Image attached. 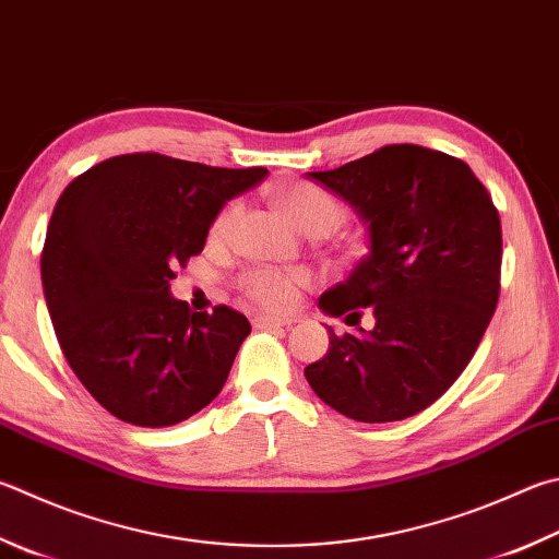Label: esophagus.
I'll return each instance as SVG.
<instances>
[{"mask_svg": "<svg viewBox=\"0 0 559 559\" xmlns=\"http://www.w3.org/2000/svg\"><path fill=\"white\" fill-rule=\"evenodd\" d=\"M293 322H296L293 318H271V314H259V318L253 320V328L276 330V328H290Z\"/></svg>", "mask_w": 559, "mask_h": 559, "instance_id": "1", "label": "esophagus"}]
</instances>
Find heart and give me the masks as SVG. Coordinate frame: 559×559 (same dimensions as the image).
Returning <instances> with one entry per match:
<instances>
[{"label":"heart","mask_w":559,"mask_h":559,"mask_svg":"<svg viewBox=\"0 0 559 559\" xmlns=\"http://www.w3.org/2000/svg\"><path fill=\"white\" fill-rule=\"evenodd\" d=\"M276 198L286 215L308 235H332L344 222V207L328 190L312 182H290L276 190ZM241 202L231 200L222 207L212 222L210 237L215 241H227L239 225ZM308 276L302 271H278V269H253L239 278V288L245 296L261 308L283 310L293 306L298 288L306 286Z\"/></svg>","instance_id":"1"}]
</instances>
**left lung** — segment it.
I'll use <instances>...</instances> for the list:
<instances>
[{
	"label": "left lung",
	"instance_id": "1",
	"mask_svg": "<svg viewBox=\"0 0 559 559\" xmlns=\"http://www.w3.org/2000/svg\"><path fill=\"white\" fill-rule=\"evenodd\" d=\"M369 225V257L320 296V310L373 330L330 332L306 367L320 399L359 423H393L432 405L472 361L501 288V219L464 160L391 144L308 174ZM355 322L352 323L350 320Z\"/></svg>",
	"mask_w": 559,
	"mask_h": 559
}]
</instances>
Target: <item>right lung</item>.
<instances>
[{
  "label": "right lung",
  "instance_id": "obj_1",
  "mask_svg": "<svg viewBox=\"0 0 559 559\" xmlns=\"http://www.w3.org/2000/svg\"><path fill=\"white\" fill-rule=\"evenodd\" d=\"M266 176L124 154L58 198L40 253L46 306L70 369L115 418L168 428L217 399L251 324L227 306L192 312L170 281L225 202Z\"/></svg>",
  "mask_w": 559,
  "mask_h": 559
}]
</instances>
